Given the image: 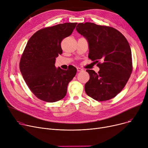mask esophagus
<instances>
[{
  "instance_id": "obj_1",
  "label": "esophagus",
  "mask_w": 148,
  "mask_h": 148,
  "mask_svg": "<svg viewBox=\"0 0 148 148\" xmlns=\"http://www.w3.org/2000/svg\"><path fill=\"white\" fill-rule=\"evenodd\" d=\"M77 71H78V72H81V71H83V69L78 67V68H77Z\"/></svg>"
}]
</instances>
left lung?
<instances>
[{"mask_svg": "<svg viewBox=\"0 0 148 148\" xmlns=\"http://www.w3.org/2000/svg\"><path fill=\"white\" fill-rule=\"evenodd\" d=\"M76 30L88 40V58L99 68L98 73L86 70L90 76L84 86L86 94L99 101L115 97L125 87L133 71L127 39L113 27L93 23H79Z\"/></svg>", "mask_w": 148, "mask_h": 148, "instance_id": "8db88e82", "label": "left lung"}]
</instances>
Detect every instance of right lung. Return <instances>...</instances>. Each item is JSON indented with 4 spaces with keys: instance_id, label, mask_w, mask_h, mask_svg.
Wrapping results in <instances>:
<instances>
[{
    "instance_id": "add662e5",
    "label": "right lung",
    "mask_w": 148,
    "mask_h": 148,
    "mask_svg": "<svg viewBox=\"0 0 148 148\" xmlns=\"http://www.w3.org/2000/svg\"><path fill=\"white\" fill-rule=\"evenodd\" d=\"M77 23H65L38 30L29 40L20 62V69L27 86L44 101L64 98L68 83L77 73L73 65L67 70L56 68L55 60L62 53L60 43L69 36Z\"/></svg>"
}]
</instances>
